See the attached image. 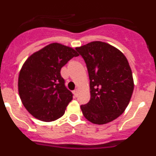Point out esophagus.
<instances>
[{
  "instance_id": "34e87169",
  "label": "esophagus",
  "mask_w": 156,
  "mask_h": 156,
  "mask_svg": "<svg viewBox=\"0 0 156 156\" xmlns=\"http://www.w3.org/2000/svg\"><path fill=\"white\" fill-rule=\"evenodd\" d=\"M78 92H79V89H75V90H74V91H73V93H74V94H75V96L76 97L77 95H78Z\"/></svg>"
}]
</instances>
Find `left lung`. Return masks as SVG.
I'll use <instances>...</instances> for the list:
<instances>
[{
  "label": "left lung",
  "instance_id": "obj_1",
  "mask_svg": "<svg viewBox=\"0 0 156 156\" xmlns=\"http://www.w3.org/2000/svg\"><path fill=\"white\" fill-rule=\"evenodd\" d=\"M76 50L87 65L90 100L80 106L83 115L94 124H105L125 111L133 91L131 69L115 47L93 41Z\"/></svg>",
  "mask_w": 156,
  "mask_h": 156
}]
</instances>
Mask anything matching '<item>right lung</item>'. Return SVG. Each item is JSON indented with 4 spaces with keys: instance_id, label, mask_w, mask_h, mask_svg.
Listing matches in <instances>:
<instances>
[{
    "instance_id": "1",
    "label": "right lung",
    "mask_w": 156,
    "mask_h": 156,
    "mask_svg": "<svg viewBox=\"0 0 156 156\" xmlns=\"http://www.w3.org/2000/svg\"><path fill=\"white\" fill-rule=\"evenodd\" d=\"M77 56L73 48L53 43L25 62L19 76V94L25 108L36 119L51 122L64 115L73 94L65 86L60 71Z\"/></svg>"
}]
</instances>
